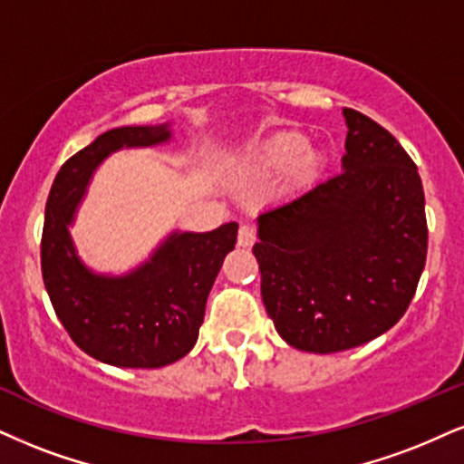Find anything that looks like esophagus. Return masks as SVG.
Returning <instances> with one entry per match:
<instances>
[{"label":"esophagus","mask_w":464,"mask_h":464,"mask_svg":"<svg viewBox=\"0 0 464 464\" xmlns=\"http://www.w3.org/2000/svg\"><path fill=\"white\" fill-rule=\"evenodd\" d=\"M256 243V230L254 226H241V230H238V247H251V245Z\"/></svg>","instance_id":"34e87169"}]
</instances>
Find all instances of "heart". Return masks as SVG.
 Listing matches in <instances>:
<instances>
[{
    "instance_id": "obj_1",
    "label": "heart",
    "mask_w": 464,
    "mask_h": 464,
    "mask_svg": "<svg viewBox=\"0 0 464 464\" xmlns=\"http://www.w3.org/2000/svg\"><path fill=\"white\" fill-rule=\"evenodd\" d=\"M251 163L265 171L290 168L296 182H310L323 168V154L316 148H305V140L296 135H277L265 141L251 157Z\"/></svg>"
}]
</instances>
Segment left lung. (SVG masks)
<instances>
[{"label": "left lung", "mask_w": 464, "mask_h": 464, "mask_svg": "<svg viewBox=\"0 0 464 464\" xmlns=\"http://www.w3.org/2000/svg\"><path fill=\"white\" fill-rule=\"evenodd\" d=\"M342 171L258 215L262 301L305 353H340L390 331L426 265L424 187L390 130L344 110Z\"/></svg>", "instance_id": "1"}]
</instances>
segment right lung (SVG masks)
<instances>
[{
	"instance_id": "obj_1",
	"label": "right lung",
	"mask_w": 464,
	"mask_h": 464,
	"mask_svg": "<svg viewBox=\"0 0 464 464\" xmlns=\"http://www.w3.org/2000/svg\"><path fill=\"white\" fill-rule=\"evenodd\" d=\"M171 122L120 127L96 137L57 171L44 210L40 265L53 310L72 342L116 368H163L196 346L206 299L238 223L213 232H171L124 276H102L77 256L68 226L99 165L122 148L161 146Z\"/></svg>"
}]
</instances>
